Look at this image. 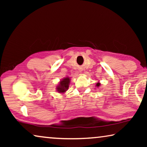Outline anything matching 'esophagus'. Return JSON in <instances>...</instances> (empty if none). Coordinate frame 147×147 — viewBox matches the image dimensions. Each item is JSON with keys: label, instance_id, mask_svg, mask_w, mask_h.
<instances>
[{"label": "esophagus", "instance_id": "obj_1", "mask_svg": "<svg viewBox=\"0 0 147 147\" xmlns=\"http://www.w3.org/2000/svg\"><path fill=\"white\" fill-rule=\"evenodd\" d=\"M80 73L81 74H84V73H85V71L83 70V69H82V70H80Z\"/></svg>", "mask_w": 147, "mask_h": 147}]
</instances>
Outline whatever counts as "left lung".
I'll return each mask as SVG.
<instances>
[{
	"mask_svg": "<svg viewBox=\"0 0 147 147\" xmlns=\"http://www.w3.org/2000/svg\"><path fill=\"white\" fill-rule=\"evenodd\" d=\"M100 83L97 82V83L96 84V87H100Z\"/></svg>",
	"mask_w": 147,
	"mask_h": 147,
	"instance_id": "1",
	"label": "left lung"
}]
</instances>
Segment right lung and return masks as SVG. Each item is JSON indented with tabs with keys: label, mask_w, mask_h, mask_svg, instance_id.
Instances as JSON below:
<instances>
[{
	"label": "right lung",
	"mask_w": 147,
	"mask_h": 147,
	"mask_svg": "<svg viewBox=\"0 0 147 147\" xmlns=\"http://www.w3.org/2000/svg\"><path fill=\"white\" fill-rule=\"evenodd\" d=\"M69 84H70V78L69 77H66L62 79L59 82L58 86H57L56 90L58 93H63L67 90L69 86Z\"/></svg>",
	"instance_id": "obj_1"
}]
</instances>
